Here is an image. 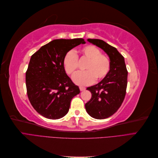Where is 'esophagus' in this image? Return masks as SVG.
<instances>
[{"label":"esophagus","mask_w":158,"mask_h":158,"mask_svg":"<svg viewBox=\"0 0 158 158\" xmlns=\"http://www.w3.org/2000/svg\"><path fill=\"white\" fill-rule=\"evenodd\" d=\"M79 88H80V91H84V90L85 89V87H83V86H80Z\"/></svg>","instance_id":"34e87169"}]
</instances>
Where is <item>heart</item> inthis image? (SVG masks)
<instances>
[{"mask_svg": "<svg viewBox=\"0 0 158 158\" xmlns=\"http://www.w3.org/2000/svg\"><path fill=\"white\" fill-rule=\"evenodd\" d=\"M82 58L88 60L84 69L86 71L78 72L73 77V80L80 85H87L93 84L95 78L102 80L107 75L110 69V60L108 57L94 45H87L81 49ZM66 73L73 74L78 69V56L73 51L66 54L63 60Z\"/></svg>", "mask_w": 158, "mask_h": 158, "instance_id": "b5f03b06", "label": "heart"}]
</instances>
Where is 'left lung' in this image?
Segmentation results:
<instances>
[{
  "label": "left lung",
  "instance_id": "1",
  "mask_svg": "<svg viewBox=\"0 0 158 158\" xmlns=\"http://www.w3.org/2000/svg\"><path fill=\"white\" fill-rule=\"evenodd\" d=\"M87 40L106 52L110 60V69L105 78L98 84L87 88L92 98L85 104V110L91 117L104 119L117 112L123 103L126 94L128 72L125 59L115 47L101 40Z\"/></svg>",
  "mask_w": 158,
  "mask_h": 158
}]
</instances>
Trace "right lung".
I'll use <instances>...</instances> for the list:
<instances>
[{"label": "right lung", "instance_id": "right-lung-1", "mask_svg": "<svg viewBox=\"0 0 158 158\" xmlns=\"http://www.w3.org/2000/svg\"><path fill=\"white\" fill-rule=\"evenodd\" d=\"M85 44L82 38L55 40L31 56L26 73L27 94L41 115L59 119L69 112L72 99L80 91L66 74L63 60L70 50Z\"/></svg>", "mask_w": 158, "mask_h": 158}]
</instances>
